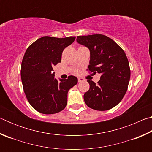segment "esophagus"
Instances as JSON below:
<instances>
[{
  "instance_id": "obj_1",
  "label": "esophagus",
  "mask_w": 152,
  "mask_h": 152,
  "mask_svg": "<svg viewBox=\"0 0 152 152\" xmlns=\"http://www.w3.org/2000/svg\"><path fill=\"white\" fill-rule=\"evenodd\" d=\"M78 82H82V81L84 80V79L82 78H78Z\"/></svg>"
}]
</instances>
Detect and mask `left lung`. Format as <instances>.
<instances>
[{"mask_svg": "<svg viewBox=\"0 0 152 152\" xmlns=\"http://www.w3.org/2000/svg\"><path fill=\"white\" fill-rule=\"evenodd\" d=\"M76 42L90 51L88 70L101 74L98 84L88 80L84 94L88 107L107 110L119 103L127 92L131 72L125 53L114 41L101 34L78 36Z\"/></svg>", "mask_w": 152, "mask_h": 152, "instance_id": "8db88e82", "label": "left lung"}]
</instances>
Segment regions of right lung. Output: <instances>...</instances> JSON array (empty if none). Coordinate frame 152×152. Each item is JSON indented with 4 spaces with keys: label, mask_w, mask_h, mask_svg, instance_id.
Returning a JSON list of instances; mask_svg holds the SVG:
<instances>
[{
    "label": "right lung",
    "mask_w": 152,
    "mask_h": 152,
    "mask_svg": "<svg viewBox=\"0 0 152 152\" xmlns=\"http://www.w3.org/2000/svg\"><path fill=\"white\" fill-rule=\"evenodd\" d=\"M75 38L44 36L25 51L20 68L22 84L28 101L38 112L49 115L64 109L69 90L78 83L76 76L58 80L52 72L53 66L61 62L64 50Z\"/></svg>",
    "instance_id": "right-lung-1"
}]
</instances>
